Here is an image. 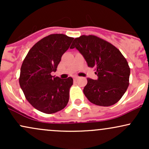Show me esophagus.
Returning a JSON list of instances; mask_svg holds the SVG:
<instances>
[{
  "label": "esophagus",
  "mask_w": 149,
  "mask_h": 149,
  "mask_svg": "<svg viewBox=\"0 0 149 149\" xmlns=\"http://www.w3.org/2000/svg\"><path fill=\"white\" fill-rule=\"evenodd\" d=\"M78 76H74V77H73V80H76L77 79H78Z\"/></svg>",
  "instance_id": "34e87169"
}]
</instances>
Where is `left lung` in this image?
Instances as JSON below:
<instances>
[{
  "instance_id": "1",
  "label": "left lung",
  "mask_w": 149,
  "mask_h": 149,
  "mask_svg": "<svg viewBox=\"0 0 149 149\" xmlns=\"http://www.w3.org/2000/svg\"><path fill=\"white\" fill-rule=\"evenodd\" d=\"M76 47L90 68H95L98 79L87 78L83 89L92 104L109 107L117 103L129 85L130 69L122 53L115 46L94 35H83L73 40L70 48Z\"/></svg>"
}]
</instances>
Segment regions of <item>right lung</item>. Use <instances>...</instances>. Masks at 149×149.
I'll use <instances>...</instances> for the list:
<instances>
[{"label": "right lung", "instance_id": "add662e5", "mask_svg": "<svg viewBox=\"0 0 149 149\" xmlns=\"http://www.w3.org/2000/svg\"><path fill=\"white\" fill-rule=\"evenodd\" d=\"M73 38L50 34L34 45L24 59L19 78L24 96L32 107L47 114L62 110L69 100L73 78L61 79L51 75L57 71L61 56Z\"/></svg>", "mask_w": 149, "mask_h": 149}]
</instances>
